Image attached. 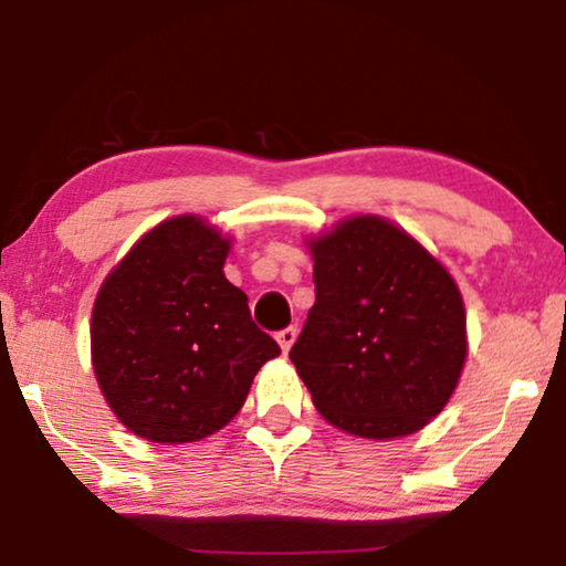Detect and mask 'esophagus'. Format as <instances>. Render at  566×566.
<instances>
[{"instance_id":"obj_1","label":"esophagus","mask_w":566,"mask_h":566,"mask_svg":"<svg viewBox=\"0 0 566 566\" xmlns=\"http://www.w3.org/2000/svg\"><path fill=\"white\" fill-rule=\"evenodd\" d=\"M295 339H297V328H295V326L282 328V332L276 334V342H279V347H282V353H284V355L290 353V347L295 345Z\"/></svg>"}]
</instances>
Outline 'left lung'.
<instances>
[{"label": "left lung", "instance_id": "8db88e82", "mask_svg": "<svg viewBox=\"0 0 566 566\" xmlns=\"http://www.w3.org/2000/svg\"><path fill=\"white\" fill-rule=\"evenodd\" d=\"M316 303L290 360L339 431L399 439L431 423L460 384L468 316L454 276L376 213L305 240Z\"/></svg>", "mask_w": 566, "mask_h": 566}]
</instances>
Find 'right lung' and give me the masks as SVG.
Segmentation results:
<instances>
[{
  "label": "right lung",
  "mask_w": 566,
  "mask_h": 566,
  "mask_svg": "<svg viewBox=\"0 0 566 566\" xmlns=\"http://www.w3.org/2000/svg\"><path fill=\"white\" fill-rule=\"evenodd\" d=\"M232 238L196 213L148 230L106 274L91 316L98 389L127 431L188 443L224 428L282 349L224 276Z\"/></svg>",
  "instance_id": "add662e5"
}]
</instances>
